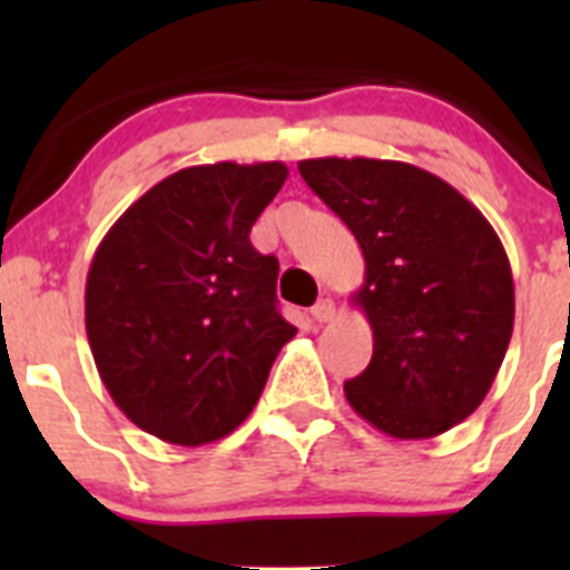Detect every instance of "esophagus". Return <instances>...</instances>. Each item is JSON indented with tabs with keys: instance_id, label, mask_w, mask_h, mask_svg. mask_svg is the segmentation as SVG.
Returning a JSON list of instances; mask_svg holds the SVG:
<instances>
[{
	"instance_id": "esophagus-1",
	"label": "esophagus",
	"mask_w": 570,
	"mask_h": 570,
	"mask_svg": "<svg viewBox=\"0 0 570 570\" xmlns=\"http://www.w3.org/2000/svg\"><path fill=\"white\" fill-rule=\"evenodd\" d=\"M333 317H336V303H333L331 297H325V301H320L317 306L312 308V320L320 322V325L322 322H331Z\"/></svg>"
}]
</instances>
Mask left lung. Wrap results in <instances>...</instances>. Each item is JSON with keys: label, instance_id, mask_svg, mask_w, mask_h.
<instances>
[{"label": "left lung", "instance_id": "left-lung-1", "mask_svg": "<svg viewBox=\"0 0 570 570\" xmlns=\"http://www.w3.org/2000/svg\"><path fill=\"white\" fill-rule=\"evenodd\" d=\"M297 170L364 253L355 306L372 361L347 402L394 439H433L480 407L513 336V273L491 223L444 178L394 159H303Z\"/></svg>", "mask_w": 570, "mask_h": 570}]
</instances>
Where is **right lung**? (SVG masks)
I'll use <instances>...</instances> for the list:
<instances>
[{
	"label": "right lung",
	"instance_id": "1",
	"mask_svg": "<svg viewBox=\"0 0 570 570\" xmlns=\"http://www.w3.org/2000/svg\"><path fill=\"white\" fill-rule=\"evenodd\" d=\"M286 176L284 163L184 168L96 248L85 286L96 370L115 405L168 444L237 430L297 333L278 314V258L248 239Z\"/></svg>",
	"mask_w": 570,
	"mask_h": 570
}]
</instances>
